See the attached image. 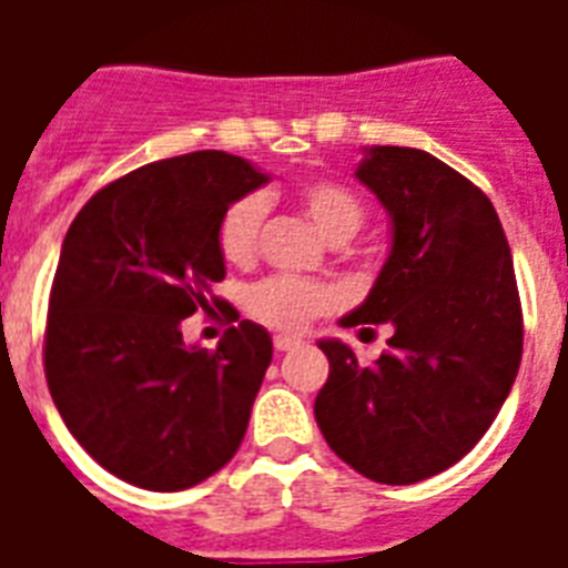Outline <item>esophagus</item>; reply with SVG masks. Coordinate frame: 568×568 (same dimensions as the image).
<instances>
[{
    "instance_id": "34e87169",
    "label": "esophagus",
    "mask_w": 568,
    "mask_h": 568,
    "mask_svg": "<svg viewBox=\"0 0 568 568\" xmlns=\"http://www.w3.org/2000/svg\"><path fill=\"white\" fill-rule=\"evenodd\" d=\"M274 347H276V351H280V354H285V351H294V347H301V338L274 336Z\"/></svg>"
}]
</instances>
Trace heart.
<instances>
[{
	"instance_id": "1",
	"label": "heart",
	"mask_w": 568,
	"mask_h": 568,
	"mask_svg": "<svg viewBox=\"0 0 568 568\" xmlns=\"http://www.w3.org/2000/svg\"><path fill=\"white\" fill-rule=\"evenodd\" d=\"M294 205L310 217L324 239H354L365 221V205L345 185L329 180H306L294 189ZM265 217V200L256 194L239 196L223 209L217 223V250L230 265H250L258 250V230ZM336 292L301 276H267L247 292V312L267 327L301 329L315 315L336 306Z\"/></svg>"
}]
</instances>
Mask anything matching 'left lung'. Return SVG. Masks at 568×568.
Segmentation results:
<instances>
[{
	"label": "left lung",
	"instance_id": "obj_1",
	"mask_svg": "<svg viewBox=\"0 0 568 568\" xmlns=\"http://www.w3.org/2000/svg\"><path fill=\"white\" fill-rule=\"evenodd\" d=\"M356 180L388 212L392 250L342 327L386 324L392 338L372 365L321 338L329 377L315 422L368 480L418 484L466 457L510 395L521 363L516 271L489 196L436 155L368 146Z\"/></svg>",
	"mask_w": 568,
	"mask_h": 568
}]
</instances>
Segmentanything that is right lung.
<instances>
[{"mask_svg":"<svg viewBox=\"0 0 568 568\" xmlns=\"http://www.w3.org/2000/svg\"><path fill=\"white\" fill-rule=\"evenodd\" d=\"M265 182L221 150L176 155L97 191L67 230L43 338L49 395L75 442L126 484H203L247 433L274 354L267 329L241 321L205 351L182 342V321L212 310L226 276L223 209Z\"/></svg>","mask_w":568,"mask_h":568,"instance_id":"obj_1","label":"right lung"}]
</instances>
